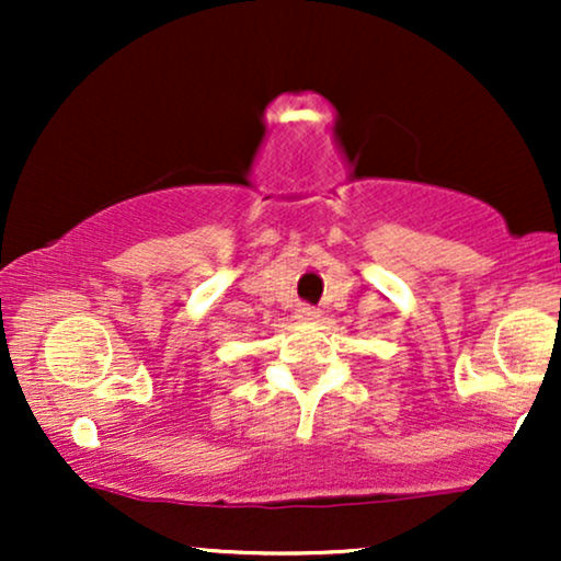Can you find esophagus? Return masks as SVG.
I'll return each mask as SVG.
<instances>
[{
	"instance_id": "34e87169",
	"label": "esophagus",
	"mask_w": 561,
	"mask_h": 561,
	"mask_svg": "<svg viewBox=\"0 0 561 561\" xmlns=\"http://www.w3.org/2000/svg\"><path fill=\"white\" fill-rule=\"evenodd\" d=\"M295 319L302 321V324H311V321L319 319V311L311 306H298V311H295Z\"/></svg>"
}]
</instances>
